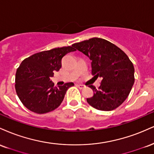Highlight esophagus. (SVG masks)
Segmentation results:
<instances>
[{
	"label": "esophagus",
	"mask_w": 154,
	"mask_h": 154,
	"mask_svg": "<svg viewBox=\"0 0 154 154\" xmlns=\"http://www.w3.org/2000/svg\"><path fill=\"white\" fill-rule=\"evenodd\" d=\"M76 86L79 88H80V89H83V88H84V86H83V85H81V84H77Z\"/></svg>",
	"instance_id": "1"
}]
</instances>
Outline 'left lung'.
Returning a JSON list of instances; mask_svg holds the SVG:
<instances>
[{
	"instance_id": "left-lung-1",
	"label": "left lung",
	"mask_w": 154,
	"mask_h": 154,
	"mask_svg": "<svg viewBox=\"0 0 154 154\" xmlns=\"http://www.w3.org/2000/svg\"><path fill=\"white\" fill-rule=\"evenodd\" d=\"M91 60L92 74L102 77L98 89L89 86L94 95L87 102L95 109L111 111L127 99L135 81L134 66L129 57L116 45L101 38L72 45Z\"/></svg>"
}]
</instances>
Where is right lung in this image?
<instances>
[{
	"mask_svg": "<svg viewBox=\"0 0 154 154\" xmlns=\"http://www.w3.org/2000/svg\"><path fill=\"white\" fill-rule=\"evenodd\" d=\"M75 51L72 46L52 49L34 54L21 62L16 73L15 88L22 104L37 114H45L60 105L73 82L56 87L50 81L62 66V58Z\"/></svg>",
	"mask_w": 154,
	"mask_h": 154,
	"instance_id": "obj_1",
	"label": "right lung"
}]
</instances>
